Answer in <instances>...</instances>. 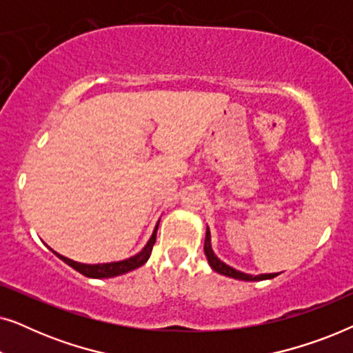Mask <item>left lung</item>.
Masks as SVG:
<instances>
[{
    "mask_svg": "<svg viewBox=\"0 0 353 353\" xmlns=\"http://www.w3.org/2000/svg\"><path fill=\"white\" fill-rule=\"evenodd\" d=\"M204 252H205L207 260H209L210 267L214 268L216 273L225 274V276H230V278H234V279H243V281H263V279H272V278H274V276H278L276 273H267V274H257V276H252V274L238 272V270L231 268L230 265H226L225 262H221V260L214 254V250H212L210 231H209V228H207V231H205Z\"/></svg>",
    "mask_w": 353,
    "mask_h": 353,
    "instance_id": "8db88e82",
    "label": "left lung"
}]
</instances>
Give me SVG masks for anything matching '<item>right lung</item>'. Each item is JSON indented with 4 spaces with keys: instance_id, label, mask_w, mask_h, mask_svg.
Instances as JSON below:
<instances>
[{
    "instance_id": "right-lung-1",
    "label": "right lung",
    "mask_w": 353,
    "mask_h": 353,
    "mask_svg": "<svg viewBox=\"0 0 353 353\" xmlns=\"http://www.w3.org/2000/svg\"><path fill=\"white\" fill-rule=\"evenodd\" d=\"M157 228H159V223L156 225V228L152 231V236L149 238L148 244L144 245V249L141 252H138L137 255H133V257L130 259H125V260H120V262H110V263H98V265H86V263H80V262H75V260H70L64 257V255L54 252L57 257H59L62 262H65L69 267H72L77 272L85 274V276L88 278H114V276H119V274H123V273H128L132 272V270H137L141 267L148 262L149 255L152 252V245L156 243V234H157Z\"/></svg>"
}]
</instances>
